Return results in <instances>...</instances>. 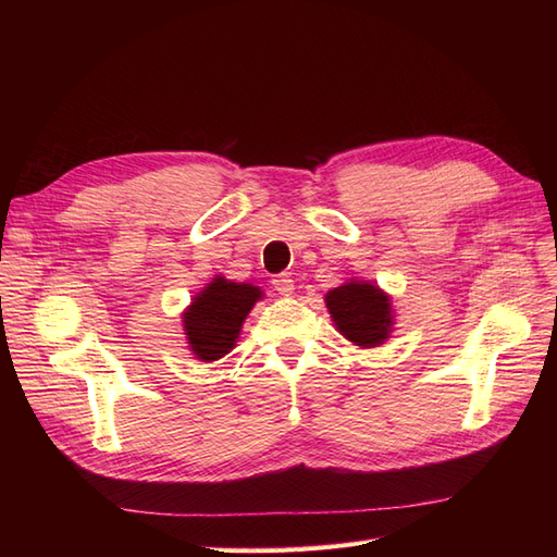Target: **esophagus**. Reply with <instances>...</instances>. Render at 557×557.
<instances>
[{"mask_svg": "<svg viewBox=\"0 0 557 557\" xmlns=\"http://www.w3.org/2000/svg\"><path fill=\"white\" fill-rule=\"evenodd\" d=\"M272 285L278 295H293V290H295V281L290 278V274H276L272 278Z\"/></svg>", "mask_w": 557, "mask_h": 557, "instance_id": "obj_1", "label": "esophagus"}]
</instances>
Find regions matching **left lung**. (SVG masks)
I'll return each instance as SVG.
<instances>
[{"mask_svg":"<svg viewBox=\"0 0 557 557\" xmlns=\"http://www.w3.org/2000/svg\"><path fill=\"white\" fill-rule=\"evenodd\" d=\"M332 320L348 342L372 348L391 332V299L372 283H346L325 297Z\"/></svg>","mask_w":557,"mask_h":557,"instance_id":"8db88e82","label":"left lung"}]
</instances>
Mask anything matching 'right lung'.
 I'll list each match as a JSON object with an SVG mask.
<instances>
[{"mask_svg": "<svg viewBox=\"0 0 557 557\" xmlns=\"http://www.w3.org/2000/svg\"><path fill=\"white\" fill-rule=\"evenodd\" d=\"M260 290L248 283H232L218 276L195 297L183 315L185 334L195 356L205 362L221 360L237 342L244 318L260 299Z\"/></svg>", "mask_w": 557, "mask_h": 557, "instance_id": "right-lung-1", "label": "right lung"}]
</instances>
